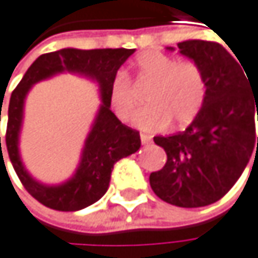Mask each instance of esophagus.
I'll list each match as a JSON object with an SVG mask.
<instances>
[{
	"label": "esophagus",
	"instance_id": "1",
	"mask_svg": "<svg viewBox=\"0 0 258 258\" xmlns=\"http://www.w3.org/2000/svg\"><path fill=\"white\" fill-rule=\"evenodd\" d=\"M141 142H142L144 145L150 144V142H151V136H150V135H141Z\"/></svg>",
	"mask_w": 258,
	"mask_h": 258
}]
</instances>
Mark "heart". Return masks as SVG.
I'll use <instances>...</instances> for the list:
<instances>
[{
  "instance_id": "b5f03b06",
  "label": "heart",
  "mask_w": 258,
  "mask_h": 258,
  "mask_svg": "<svg viewBox=\"0 0 258 258\" xmlns=\"http://www.w3.org/2000/svg\"><path fill=\"white\" fill-rule=\"evenodd\" d=\"M147 105L133 119L141 130L157 132L171 120L177 126L196 119L205 104L207 82L200 66L191 59L177 61L157 50L142 53L136 59L135 85H150ZM110 104L120 120L130 117L138 105L136 90L126 75L117 73L110 84Z\"/></svg>"
}]
</instances>
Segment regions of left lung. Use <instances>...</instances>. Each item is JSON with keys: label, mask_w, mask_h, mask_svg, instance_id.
<instances>
[{"label": "left lung", "mask_w": 258, "mask_h": 258, "mask_svg": "<svg viewBox=\"0 0 258 258\" xmlns=\"http://www.w3.org/2000/svg\"><path fill=\"white\" fill-rule=\"evenodd\" d=\"M177 47L204 72L207 98L185 132L154 138L167 163L150 174V185L167 204L199 208L220 200L255 151L258 79L251 82L240 61L219 42L189 39Z\"/></svg>", "instance_id": "obj_1"}]
</instances>
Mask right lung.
<instances>
[{
  "label": "right lung",
  "mask_w": 258,
  "mask_h": 258,
  "mask_svg": "<svg viewBox=\"0 0 258 258\" xmlns=\"http://www.w3.org/2000/svg\"><path fill=\"white\" fill-rule=\"evenodd\" d=\"M133 53L135 48H62L44 53L29 67L21 82L12 91L7 110V153L24 188L44 207L56 211H78L93 205L107 192L114 163L141 148L139 132L123 125L110 110V84L119 67ZM62 71L76 73L96 80L100 85L103 104L86 140L77 173L67 182L50 187L35 181L27 173L21 162L17 141L22 124L24 101L28 90L33 83Z\"/></svg>",
  "instance_id": "1"
}]
</instances>
